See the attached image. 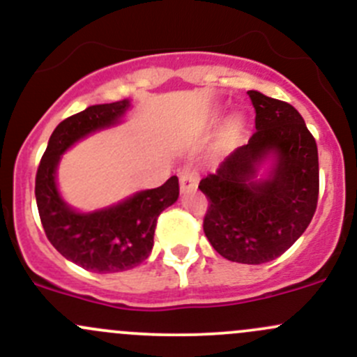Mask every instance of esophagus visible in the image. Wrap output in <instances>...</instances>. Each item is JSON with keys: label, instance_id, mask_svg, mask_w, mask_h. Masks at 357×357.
Instances as JSON below:
<instances>
[{"label": "esophagus", "instance_id": "34e87169", "mask_svg": "<svg viewBox=\"0 0 357 357\" xmlns=\"http://www.w3.org/2000/svg\"><path fill=\"white\" fill-rule=\"evenodd\" d=\"M197 185H199V174L195 171H192V169H183L179 172V186H181L183 192L188 188H197Z\"/></svg>", "mask_w": 357, "mask_h": 357}]
</instances>
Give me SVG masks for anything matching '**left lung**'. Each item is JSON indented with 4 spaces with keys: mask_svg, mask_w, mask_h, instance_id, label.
<instances>
[{
    "mask_svg": "<svg viewBox=\"0 0 357 357\" xmlns=\"http://www.w3.org/2000/svg\"><path fill=\"white\" fill-rule=\"evenodd\" d=\"M255 132L200 181L207 197L204 231L218 254L233 262L262 264L280 257L305 231L319 193L318 146L290 103L248 91ZM275 155V171L252 182L262 158Z\"/></svg>",
    "mask_w": 357,
    "mask_h": 357,
    "instance_id": "1",
    "label": "left lung"
}]
</instances>
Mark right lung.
<instances>
[{
	"mask_svg": "<svg viewBox=\"0 0 357 357\" xmlns=\"http://www.w3.org/2000/svg\"><path fill=\"white\" fill-rule=\"evenodd\" d=\"M128 109V100H121L67 117L50 136L36 172V202L50 243L86 271L119 273L142 264L152 252L158 215L179 197L178 178L172 176L158 188L89 214L72 211L60 199L55 183L60 155L89 132L115 124Z\"/></svg>",
	"mask_w": 357,
	"mask_h": 357,
	"instance_id": "obj_1",
	"label": "right lung"
}]
</instances>
